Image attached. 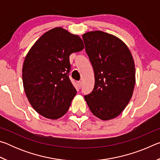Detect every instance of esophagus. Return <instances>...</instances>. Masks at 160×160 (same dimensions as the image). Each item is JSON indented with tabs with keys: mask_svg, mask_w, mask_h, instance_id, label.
<instances>
[{
	"mask_svg": "<svg viewBox=\"0 0 160 160\" xmlns=\"http://www.w3.org/2000/svg\"><path fill=\"white\" fill-rule=\"evenodd\" d=\"M78 85L80 88L81 86H82V82H81V81H78Z\"/></svg>",
	"mask_w": 160,
	"mask_h": 160,
	"instance_id": "esophagus-1",
	"label": "esophagus"
}]
</instances>
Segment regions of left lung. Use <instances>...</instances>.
<instances>
[{
	"instance_id": "obj_1",
	"label": "left lung",
	"mask_w": 160,
	"mask_h": 160,
	"mask_svg": "<svg viewBox=\"0 0 160 160\" xmlns=\"http://www.w3.org/2000/svg\"><path fill=\"white\" fill-rule=\"evenodd\" d=\"M82 39L95 80L93 90L85 96V101L99 118H116L132 95L135 69L132 54L121 39L102 31L87 32Z\"/></svg>"
}]
</instances>
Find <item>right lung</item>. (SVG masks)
Listing matches in <instances>:
<instances>
[{
    "label": "right lung",
    "mask_w": 160,
    "mask_h": 160,
    "mask_svg": "<svg viewBox=\"0 0 160 160\" xmlns=\"http://www.w3.org/2000/svg\"><path fill=\"white\" fill-rule=\"evenodd\" d=\"M83 48L79 36L56 28L43 34L29 51L22 67L23 86L40 115L58 119L68 112L77 93L69 78V56Z\"/></svg>",
    "instance_id": "right-lung-1"
}]
</instances>
